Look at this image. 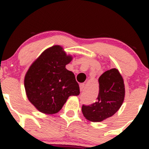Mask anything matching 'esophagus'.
<instances>
[{
    "label": "esophagus",
    "instance_id": "34e87169",
    "mask_svg": "<svg viewBox=\"0 0 149 149\" xmlns=\"http://www.w3.org/2000/svg\"><path fill=\"white\" fill-rule=\"evenodd\" d=\"M84 90V84H80V91H83Z\"/></svg>",
    "mask_w": 149,
    "mask_h": 149
}]
</instances>
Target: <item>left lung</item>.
<instances>
[{
  "label": "left lung",
  "instance_id": "left-lung-1",
  "mask_svg": "<svg viewBox=\"0 0 149 149\" xmlns=\"http://www.w3.org/2000/svg\"><path fill=\"white\" fill-rule=\"evenodd\" d=\"M97 101L82 106L84 116L91 122H102L115 115L123 104L125 97L123 79L118 69L105 71L99 78Z\"/></svg>",
  "mask_w": 149,
  "mask_h": 149
}]
</instances>
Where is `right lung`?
<instances>
[{
    "mask_svg": "<svg viewBox=\"0 0 149 149\" xmlns=\"http://www.w3.org/2000/svg\"><path fill=\"white\" fill-rule=\"evenodd\" d=\"M71 61L62 47L55 45L45 49L29 68L24 78L26 96L40 112L57 113L70 96L80 94L75 75L65 68Z\"/></svg>",
    "mask_w": 149,
    "mask_h": 149,
    "instance_id": "obj_1",
    "label": "right lung"
}]
</instances>
